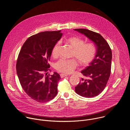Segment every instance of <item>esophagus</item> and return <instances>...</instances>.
<instances>
[{"label":"esophagus","instance_id":"1","mask_svg":"<svg viewBox=\"0 0 130 130\" xmlns=\"http://www.w3.org/2000/svg\"><path fill=\"white\" fill-rule=\"evenodd\" d=\"M68 75H66V74H64V73H61L60 74V77L62 78H64V77H66V76H67Z\"/></svg>","mask_w":130,"mask_h":130}]
</instances>
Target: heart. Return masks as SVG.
I'll return each mask as SVG.
<instances>
[{"mask_svg": "<svg viewBox=\"0 0 130 130\" xmlns=\"http://www.w3.org/2000/svg\"><path fill=\"white\" fill-rule=\"evenodd\" d=\"M64 41L72 48L71 57L76 58L83 65H87L93 61L97 54V49L92 43H85L84 40L78 36H70ZM60 42L55 43L51 50L52 55L57 57L59 54ZM78 65V62L75 58L61 59L55 64V68L63 73H69L73 71Z\"/></svg>", "mask_w": 130, "mask_h": 130, "instance_id": "heart-1", "label": "heart"}]
</instances>
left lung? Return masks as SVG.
<instances>
[{
  "mask_svg": "<svg viewBox=\"0 0 130 130\" xmlns=\"http://www.w3.org/2000/svg\"><path fill=\"white\" fill-rule=\"evenodd\" d=\"M75 30L84 34L93 41L97 49L95 59L89 66L81 71L82 75L87 79L81 78L75 87V91L78 95L92 98L99 95L107 84L111 72L112 50L99 33L86 29H76Z\"/></svg>",
  "mask_w": 130,
  "mask_h": 130,
  "instance_id": "1",
  "label": "left lung"
}]
</instances>
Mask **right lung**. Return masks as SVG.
I'll return each mask as SVG.
<instances>
[{"label":"right lung","mask_w":130,"mask_h":130,"mask_svg":"<svg viewBox=\"0 0 130 130\" xmlns=\"http://www.w3.org/2000/svg\"><path fill=\"white\" fill-rule=\"evenodd\" d=\"M60 31H45L31 36L23 44L16 62V72L26 93L34 100L45 103L58 94V82L61 78L49 72L51 50L61 38Z\"/></svg>","instance_id":"right-lung-1"}]
</instances>
